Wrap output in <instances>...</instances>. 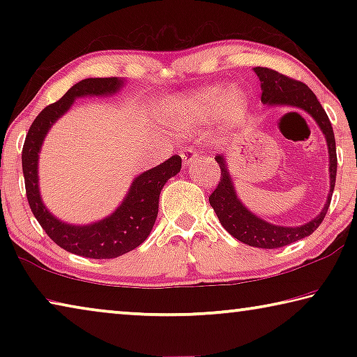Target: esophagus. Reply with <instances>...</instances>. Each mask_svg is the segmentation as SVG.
Instances as JSON below:
<instances>
[{
  "label": "esophagus",
  "mask_w": 357,
  "mask_h": 357,
  "mask_svg": "<svg viewBox=\"0 0 357 357\" xmlns=\"http://www.w3.org/2000/svg\"><path fill=\"white\" fill-rule=\"evenodd\" d=\"M181 159L184 160V164L190 165V164H193V162H197V160L203 159V154H198L195 149L187 148V149H183V151H181Z\"/></svg>",
  "instance_id": "34e87169"
}]
</instances>
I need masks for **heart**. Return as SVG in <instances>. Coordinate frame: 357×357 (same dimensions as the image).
Listing matches in <instances>:
<instances>
[{
    "mask_svg": "<svg viewBox=\"0 0 357 357\" xmlns=\"http://www.w3.org/2000/svg\"><path fill=\"white\" fill-rule=\"evenodd\" d=\"M215 110L225 126L239 123L247 110L245 94L238 88L223 89L222 86H209L189 96L181 108L183 121L187 126L204 123Z\"/></svg>",
    "mask_w": 357,
    "mask_h": 357,
    "instance_id": "heart-1",
    "label": "heart"
}]
</instances>
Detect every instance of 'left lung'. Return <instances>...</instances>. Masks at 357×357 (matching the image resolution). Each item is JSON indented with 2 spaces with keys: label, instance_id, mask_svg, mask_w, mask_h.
<instances>
[{
  "label": "left lung",
  "instance_id": "8db88e82",
  "mask_svg": "<svg viewBox=\"0 0 357 357\" xmlns=\"http://www.w3.org/2000/svg\"><path fill=\"white\" fill-rule=\"evenodd\" d=\"M255 74L261 82V102L268 105H289L301 108L310 114L317 121L319 129L323 130L329 151V174H331V190L324 208L315 219L307 222L301 227H280L259 219L247 209L236 195L231 176L227 170L225 159L217 155L215 160L220 167V181L214 192L209 195V203L215 211L222 227L236 238L241 243L259 249H279L288 244H293L302 238L310 236L315 229L321 225L324 215L328 213L331 197L335 185L337 174V153H335V137L332 130L331 121L326 114L324 108L319 104L317 96L305 83L294 80L280 72L268 68H255Z\"/></svg>",
  "mask_w": 357,
  "mask_h": 357
}]
</instances>
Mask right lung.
<instances>
[{
  "label": "right lung",
  "instance_id": "right-lung-1",
  "mask_svg": "<svg viewBox=\"0 0 357 357\" xmlns=\"http://www.w3.org/2000/svg\"><path fill=\"white\" fill-rule=\"evenodd\" d=\"M116 77L84 78L74 84L61 99L42 110L29 128L22 151L26 198L33 214L53 243L75 255L104 259L124 255L140 245L149 236L159 213L162 187L181 170V157L172 155L164 164L142 173L132 183L128 197L107 219L91 225H69L48 213L39 193L38 162L42 142L53 123L69 110L77 98L83 96L114 94L123 86Z\"/></svg>",
  "mask_w": 357,
  "mask_h": 357
}]
</instances>
